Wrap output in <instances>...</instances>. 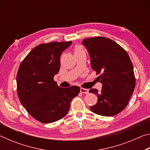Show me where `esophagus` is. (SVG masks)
Returning a JSON list of instances; mask_svg holds the SVG:
<instances>
[{
	"mask_svg": "<svg viewBox=\"0 0 150 150\" xmlns=\"http://www.w3.org/2000/svg\"><path fill=\"white\" fill-rule=\"evenodd\" d=\"M80 91H81V93H85V94L88 93V89H87V88H84L81 87L80 88Z\"/></svg>",
	"mask_w": 150,
	"mask_h": 150,
	"instance_id": "obj_1",
	"label": "esophagus"
}]
</instances>
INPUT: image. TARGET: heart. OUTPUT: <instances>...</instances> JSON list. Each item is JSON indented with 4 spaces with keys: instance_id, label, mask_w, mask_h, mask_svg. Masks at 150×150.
<instances>
[{
    "instance_id": "obj_1",
    "label": "heart",
    "mask_w": 150,
    "mask_h": 150,
    "mask_svg": "<svg viewBox=\"0 0 150 150\" xmlns=\"http://www.w3.org/2000/svg\"><path fill=\"white\" fill-rule=\"evenodd\" d=\"M82 52H84L83 47H81L80 45H76V46L75 47V49H74V54H79V53H81Z\"/></svg>"
}]
</instances>
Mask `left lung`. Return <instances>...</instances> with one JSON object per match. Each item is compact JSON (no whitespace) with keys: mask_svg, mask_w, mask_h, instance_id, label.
Wrapping results in <instances>:
<instances>
[{"mask_svg":"<svg viewBox=\"0 0 150 150\" xmlns=\"http://www.w3.org/2000/svg\"><path fill=\"white\" fill-rule=\"evenodd\" d=\"M91 65L95 71L102 90L91 88L89 93L97 95L95 105L90 106L96 115L112 116L120 113L128 105L136 86L132 63L126 50L107 38L93 37L85 39Z\"/></svg>","mask_w":150,"mask_h":150,"instance_id":"8db88e82","label":"left lung"}]
</instances>
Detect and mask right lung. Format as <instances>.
<instances>
[{"label":"right lung","mask_w":150,"mask_h":150,"mask_svg":"<svg viewBox=\"0 0 150 150\" xmlns=\"http://www.w3.org/2000/svg\"><path fill=\"white\" fill-rule=\"evenodd\" d=\"M71 44L70 41L40 44L20 65L18 96L28 112L40 122L52 123L63 118L71 101L79 93L78 86L62 88L54 80L59 71L60 55Z\"/></svg>","instance_id":"1"}]
</instances>
